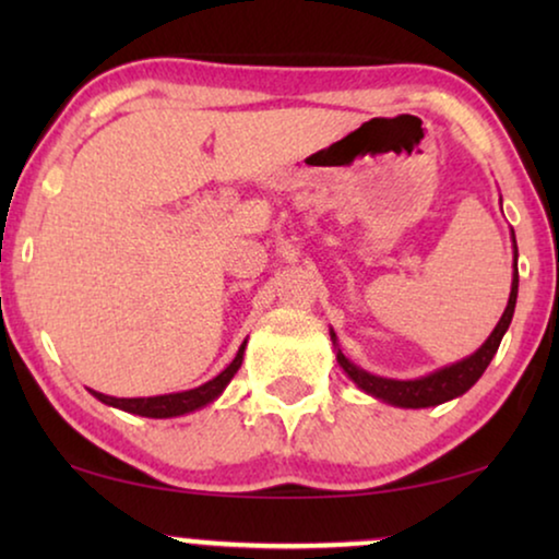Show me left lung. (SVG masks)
Segmentation results:
<instances>
[{
  "label": "left lung",
  "mask_w": 559,
  "mask_h": 559,
  "mask_svg": "<svg viewBox=\"0 0 559 559\" xmlns=\"http://www.w3.org/2000/svg\"><path fill=\"white\" fill-rule=\"evenodd\" d=\"M514 249H516V241H514ZM514 266H516V257H514ZM516 293H519V272H514V282H511V295H509L507 310H503L499 325L493 328V333L488 335V341L484 343V346H480L473 356L463 358V361H457L453 366H448V369L435 371L425 379L394 381V379L373 377V373H366L358 369V366L350 364L348 358L343 356L341 348H338V364L343 366V371H346L348 377L364 389L366 394L379 396V400L396 404V407H412V409L435 407V404H442V402L453 400V396H461L468 392V389L480 379V373L486 371V366L491 364L493 354L499 350V343L503 338V333H507L511 318H514ZM331 338L335 343V333H331ZM335 346H338V343H335Z\"/></svg>",
  "instance_id": "8db88e82"
}]
</instances>
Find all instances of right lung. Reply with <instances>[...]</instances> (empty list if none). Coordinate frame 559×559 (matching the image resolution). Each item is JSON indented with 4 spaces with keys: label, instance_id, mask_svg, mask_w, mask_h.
Returning a JSON list of instances; mask_svg holds the SVG:
<instances>
[{
    "label": "right lung",
    "instance_id": "obj_1",
    "mask_svg": "<svg viewBox=\"0 0 559 559\" xmlns=\"http://www.w3.org/2000/svg\"><path fill=\"white\" fill-rule=\"evenodd\" d=\"M243 346H247V341L241 343L239 354H236L234 361L228 364L216 379L205 381L203 386L190 389V392L147 396V400H144V396H142V400H117V396H106L102 392H94V396H96V400H102L104 404H111V407H119V409L132 412V415H142V417H178V415H186V412L205 407V404L213 402L221 392H224V386L234 379V373L239 371V366L243 361Z\"/></svg>",
    "mask_w": 559,
    "mask_h": 559
}]
</instances>
